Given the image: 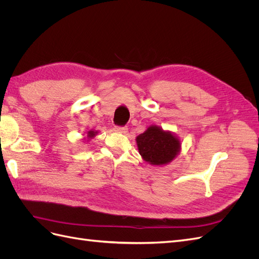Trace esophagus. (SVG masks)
<instances>
[{"mask_svg":"<svg viewBox=\"0 0 259 259\" xmlns=\"http://www.w3.org/2000/svg\"><path fill=\"white\" fill-rule=\"evenodd\" d=\"M127 127L126 126H116L115 127V131L119 132V133H122V134H125V133H127Z\"/></svg>","mask_w":259,"mask_h":259,"instance_id":"1","label":"esophagus"}]
</instances>
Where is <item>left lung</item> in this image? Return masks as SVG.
<instances>
[{"label":"left lung","instance_id":"1","mask_svg":"<svg viewBox=\"0 0 259 259\" xmlns=\"http://www.w3.org/2000/svg\"><path fill=\"white\" fill-rule=\"evenodd\" d=\"M139 154L151 165H165L180 152V140L173 133L151 125L136 137Z\"/></svg>","mask_w":259,"mask_h":259}]
</instances>
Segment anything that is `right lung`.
Returning a JSON list of instances; mask_svg holds the SVG:
<instances>
[{
	"mask_svg": "<svg viewBox=\"0 0 259 259\" xmlns=\"http://www.w3.org/2000/svg\"><path fill=\"white\" fill-rule=\"evenodd\" d=\"M96 135H97V132H96V131H89V132H88V138H89V139L94 138Z\"/></svg>",
	"mask_w": 259,
	"mask_h": 259,
	"instance_id": "right-lung-1",
	"label": "right lung"
}]
</instances>
